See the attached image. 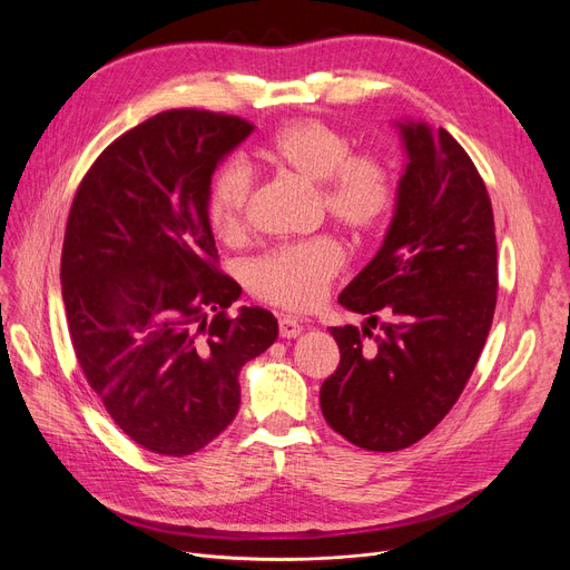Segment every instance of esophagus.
Masks as SVG:
<instances>
[{"instance_id": "1", "label": "esophagus", "mask_w": 570, "mask_h": 570, "mask_svg": "<svg viewBox=\"0 0 570 570\" xmlns=\"http://www.w3.org/2000/svg\"><path fill=\"white\" fill-rule=\"evenodd\" d=\"M301 333H303L301 321L293 318V316H282V318H279V335H282L284 340H293V337H297Z\"/></svg>"}]
</instances>
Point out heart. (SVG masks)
<instances>
[{
	"mask_svg": "<svg viewBox=\"0 0 570 570\" xmlns=\"http://www.w3.org/2000/svg\"><path fill=\"white\" fill-rule=\"evenodd\" d=\"M258 157L316 185L318 213L355 237L374 235L393 215L397 185L391 166L374 153H353L351 138L321 119H301L279 129L258 149ZM252 200L249 166L243 161L222 166L209 187L207 217L226 243L247 235ZM342 267L340 243L321 235L261 256L249 265L247 282L269 305L309 309L323 301Z\"/></svg>",
	"mask_w": 570,
	"mask_h": 570,
	"instance_id": "1",
	"label": "heart"
}]
</instances>
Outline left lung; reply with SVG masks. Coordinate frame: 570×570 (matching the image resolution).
<instances>
[{
	"instance_id": "left-lung-1",
	"label": "left lung",
	"mask_w": 570,
	"mask_h": 570,
	"mask_svg": "<svg viewBox=\"0 0 570 570\" xmlns=\"http://www.w3.org/2000/svg\"><path fill=\"white\" fill-rule=\"evenodd\" d=\"M400 129L409 164L393 224L340 295L370 325L331 327L340 365L321 385L327 425L374 453L421 441L460 400L485 346L499 286L494 215L481 173L443 127ZM376 324L380 333L372 334Z\"/></svg>"
}]
</instances>
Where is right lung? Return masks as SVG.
<instances>
[{
	"label": "right lung",
	"instance_id": "1",
	"mask_svg": "<svg viewBox=\"0 0 570 570\" xmlns=\"http://www.w3.org/2000/svg\"><path fill=\"white\" fill-rule=\"evenodd\" d=\"M254 131L243 117L175 108L112 140L73 196L62 297L78 365L115 425L185 458L239 409V370L277 340L219 269L207 219L217 164Z\"/></svg>",
	"mask_w": 570,
	"mask_h": 570
}]
</instances>
